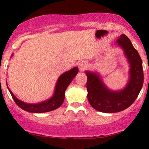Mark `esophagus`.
Returning <instances> with one entry per match:
<instances>
[{"mask_svg":"<svg viewBox=\"0 0 149 149\" xmlns=\"http://www.w3.org/2000/svg\"><path fill=\"white\" fill-rule=\"evenodd\" d=\"M87 67V63L84 61H81L79 63V68L80 71H83V70H85L86 68Z\"/></svg>","mask_w":149,"mask_h":149,"instance_id":"34e87169","label":"esophagus"}]
</instances>
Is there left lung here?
I'll return each instance as SVG.
<instances>
[{"mask_svg": "<svg viewBox=\"0 0 149 149\" xmlns=\"http://www.w3.org/2000/svg\"><path fill=\"white\" fill-rule=\"evenodd\" d=\"M116 45L123 49L129 63V79L125 86L118 91L111 90L105 85L97 72L86 71L87 76V98L96 110L114 113L127 109L139 96L143 84L142 61L128 37L121 34Z\"/></svg>", "mask_w": 149, "mask_h": 149, "instance_id": "1", "label": "left lung"}]
</instances>
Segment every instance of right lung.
<instances>
[{"label": "right lung", "mask_w": 149, "mask_h": 149, "mask_svg": "<svg viewBox=\"0 0 149 149\" xmlns=\"http://www.w3.org/2000/svg\"><path fill=\"white\" fill-rule=\"evenodd\" d=\"M13 54H12L11 57ZM79 72L78 67H74L70 70L65 72L58 78L57 83L55 84V90H54L53 95L45 101L41 102L39 103L29 104L26 103L22 100H19L17 97H15L11 91L9 89L7 84V87L9 91L11 97L16 104L24 110L26 112H31V113H42V112H47L50 111L55 110L57 108L60 107L62 105L65 99V92L67 87L69 84L71 83L75 76L77 75Z\"/></svg>", "instance_id": "right-lung-1"}]
</instances>
